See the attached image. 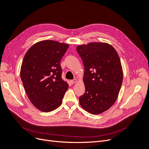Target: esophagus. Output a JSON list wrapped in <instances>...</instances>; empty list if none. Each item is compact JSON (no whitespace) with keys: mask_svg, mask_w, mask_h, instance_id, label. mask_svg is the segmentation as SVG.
Listing matches in <instances>:
<instances>
[{"mask_svg":"<svg viewBox=\"0 0 149 149\" xmlns=\"http://www.w3.org/2000/svg\"><path fill=\"white\" fill-rule=\"evenodd\" d=\"M77 81V79H73V80H70V84H75V83H76Z\"/></svg>","mask_w":149,"mask_h":149,"instance_id":"1","label":"esophagus"}]
</instances>
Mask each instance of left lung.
I'll return each mask as SVG.
<instances>
[{
  "label": "left lung",
  "mask_w": 149,
  "mask_h": 149,
  "mask_svg": "<svg viewBox=\"0 0 149 149\" xmlns=\"http://www.w3.org/2000/svg\"><path fill=\"white\" fill-rule=\"evenodd\" d=\"M84 65L85 93L80 106L90 114L106 111L116 102L123 79L117 51L107 42H92L77 47Z\"/></svg>",
  "instance_id": "1"
}]
</instances>
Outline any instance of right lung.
<instances>
[{
  "instance_id": "add662e5",
  "label": "right lung",
  "mask_w": 149,
  "mask_h": 149,
  "mask_svg": "<svg viewBox=\"0 0 149 149\" xmlns=\"http://www.w3.org/2000/svg\"><path fill=\"white\" fill-rule=\"evenodd\" d=\"M69 45L43 40L31 46L24 56L20 77L33 106L43 112L58 108L69 85L61 77L60 62Z\"/></svg>"
}]
</instances>
